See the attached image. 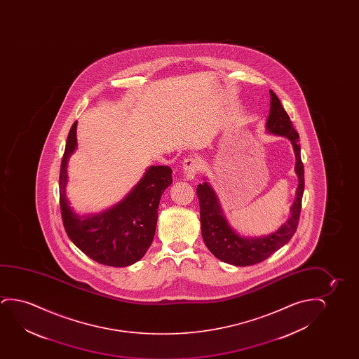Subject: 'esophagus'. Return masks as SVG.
I'll use <instances>...</instances> for the list:
<instances>
[{"instance_id": "1", "label": "esophagus", "mask_w": 359, "mask_h": 359, "mask_svg": "<svg viewBox=\"0 0 359 359\" xmlns=\"http://www.w3.org/2000/svg\"><path fill=\"white\" fill-rule=\"evenodd\" d=\"M200 170V162L196 158H187L182 163V172L187 180H194Z\"/></svg>"}]
</instances>
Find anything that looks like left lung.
I'll return each instance as SVG.
<instances>
[{
    "label": "left lung",
    "mask_w": 359,
    "mask_h": 359,
    "mask_svg": "<svg viewBox=\"0 0 359 359\" xmlns=\"http://www.w3.org/2000/svg\"><path fill=\"white\" fill-rule=\"evenodd\" d=\"M270 114L266 120V130L276 136L288 138L294 149V170L298 177V187L295 191L294 202L290 206V218L285 224L269 236L255 238L243 236L229 224L211 184L205 180L196 189L200 202L203 241L217 259L231 265L250 266L266 260L290 241L299 222L302 198L304 192V167L300 158L299 135L293 128L280 99L272 90H270Z\"/></svg>",
    "instance_id": "obj_1"
}]
</instances>
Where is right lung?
<instances>
[{"instance_id":"obj_1","label":"right lung","mask_w":359,"mask_h":359,"mask_svg":"<svg viewBox=\"0 0 359 359\" xmlns=\"http://www.w3.org/2000/svg\"><path fill=\"white\" fill-rule=\"evenodd\" d=\"M77 121L69 130L60 169V207L65 231L71 241L102 265L125 267L137 262L151 246L156 233L161 196L172 185V169L148 168L141 180L121 201L95 215L79 216L66 196L67 163L77 148Z\"/></svg>"}]
</instances>
